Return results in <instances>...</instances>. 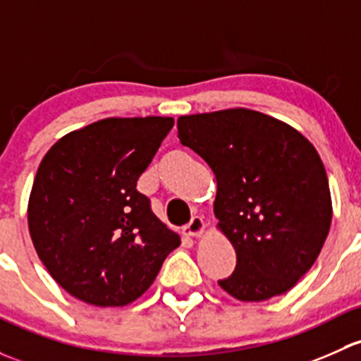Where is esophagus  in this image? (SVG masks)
<instances>
[{
	"label": "esophagus",
	"instance_id": "obj_1",
	"mask_svg": "<svg viewBox=\"0 0 361 361\" xmlns=\"http://www.w3.org/2000/svg\"><path fill=\"white\" fill-rule=\"evenodd\" d=\"M202 231H204V219L200 218L199 214L192 216L190 223L183 226V233L185 235H192V237H197V235H200Z\"/></svg>",
	"mask_w": 361,
	"mask_h": 361
}]
</instances>
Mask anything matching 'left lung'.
Segmentation results:
<instances>
[{"instance_id":"1","label":"left lung","mask_w":361,"mask_h":361,"mask_svg":"<svg viewBox=\"0 0 361 361\" xmlns=\"http://www.w3.org/2000/svg\"><path fill=\"white\" fill-rule=\"evenodd\" d=\"M178 138L218 181L214 214L237 252L218 280L240 301L287 292L313 267L329 235L327 173L308 140L279 119L228 109L178 119Z\"/></svg>"}]
</instances>
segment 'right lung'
Listing matches in <instances>:
<instances>
[{"label": "right lung", "mask_w": 361, "mask_h": 361, "mask_svg": "<svg viewBox=\"0 0 361 361\" xmlns=\"http://www.w3.org/2000/svg\"><path fill=\"white\" fill-rule=\"evenodd\" d=\"M173 117H111L60 138L29 197L37 256L71 295L94 306L138 299L180 237L136 190Z\"/></svg>", "instance_id": "right-lung-1"}]
</instances>
